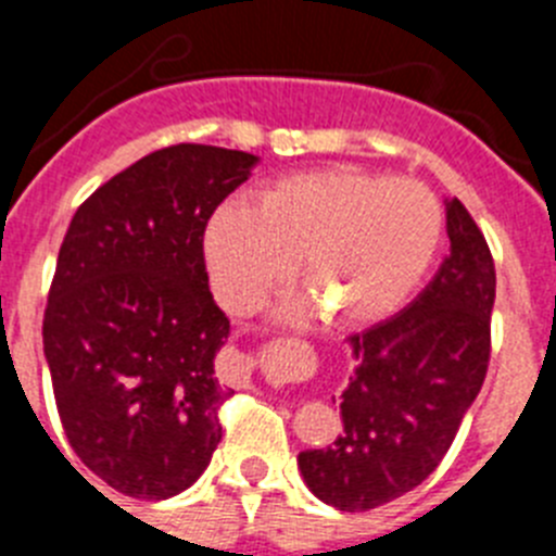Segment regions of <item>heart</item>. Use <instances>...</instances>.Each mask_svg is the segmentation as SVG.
<instances>
[{
	"mask_svg": "<svg viewBox=\"0 0 556 556\" xmlns=\"http://www.w3.org/2000/svg\"><path fill=\"white\" fill-rule=\"evenodd\" d=\"M443 236V208L417 180L317 169L267 186L258 211L225 203L203 230L217 301L244 314L273 289L301 283L333 326H367L412 294Z\"/></svg>",
	"mask_w": 556,
	"mask_h": 556,
	"instance_id": "1",
	"label": "heart"
}]
</instances>
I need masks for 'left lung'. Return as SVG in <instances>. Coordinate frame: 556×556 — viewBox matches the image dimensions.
Segmentation results:
<instances>
[{
    "instance_id": "1",
    "label": "left lung",
    "mask_w": 556,
    "mask_h": 556,
    "mask_svg": "<svg viewBox=\"0 0 556 556\" xmlns=\"http://www.w3.org/2000/svg\"><path fill=\"white\" fill-rule=\"evenodd\" d=\"M451 248L415 301L348 337L356 370L342 390V434L301 451L306 488L342 513H367L415 490L448 454L490 362L495 267L459 200L445 208Z\"/></svg>"
}]
</instances>
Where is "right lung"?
Wrapping results in <instances>:
<instances>
[{
    "instance_id": "right-lung-1",
    "label": "right lung",
    "mask_w": 556,
    "mask_h": 556,
    "mask_svg": "<svg viewBox=\"0 0 556 556\" xmlns=\"http://www.w3.org/2000/svg\"><path fill=\"white\" fill-rule=\"evenodd\" d=\"M258 155L208 144L150 152L77 208L43 314L58 415L80 462L116 493L164 501L223 440L214 358L230 323L203 258L211 214Z\"/></svg>"
}]
</instances>
